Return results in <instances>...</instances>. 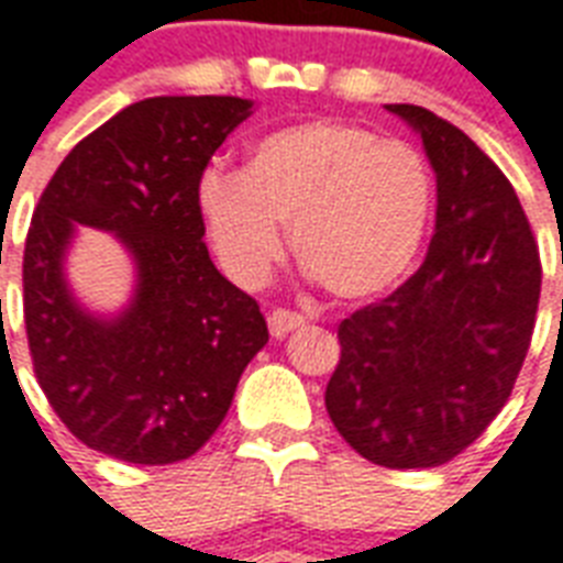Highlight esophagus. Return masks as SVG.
<instances>
[{"instance_id":"obj_1","label":"esophagus","mask_w":563,"mask_h":563,"mask_svg":"<svg viewBox=\"0 0 563 563\" xmlns=\"http://www.w3.org/2000/svg\"><path fill=\"white\" fill-rule=\"evenodd\" d=\"M303 316L300 312H291V310H274L272 316H268V330H272L274 339H283L289 336L291 330L303 328Z\"/></svg>"}]
</instances>
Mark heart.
<instances>
[{"mask_svg": "<svg viewBox=\"0 0 563 563\" xmlns=\"http://www.w3.org/2000/svg\"><path fill=\"white\" fill-rule=\"evenodd\" d=\"M200 214L221 263L260 286L291 247L333 298L363 300L393 289L422 247L434 177L405 141L339 120L277 129L251 147L242 174L209 170Z\"/></svg>", "mask_w": 563, "mask_h": 563, "instance_id": "obj_1", "label": "heart"}]
</instances>
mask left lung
I'll list each match as a JSON object with an SVG mask.
<instances>
[{
    "instance_id": "1",
    "label": "left lung",
    "mask_w": 563,
    "mask_h": 563,
    "mask_svg": "<svg viewBox=\"0 0 563 563\" xmlns=\"http://www.w3.org/2000/svg\"><path fill=\"white\" fill-rule=\"evenodd\" d=\"M386 109L422 135L437 233L410 280L339 324L324 405L366 461L428 470L508 401L538 316L540 253L514 186L466 132L422 106Z\"/></svg>"
}]
</instances>
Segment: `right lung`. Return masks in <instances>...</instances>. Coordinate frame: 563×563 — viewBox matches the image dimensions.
Listing matches in <instances>:
<instances>
[{"mask_svg":"<svg viewBox=\"0 0 563 563\" xmlns=\"http://www.w3.org/2000/svg\"><path fill=\"white\" fill-rule=\"evenodd\" d=\"M253 102L150 97L67 153L25 235L23 312L34 375L73 437L141 466L186 461L218 431L244 366L268 342L260 303L214 268L200 177ZM114 232L136 263L118 317L71 298L75 224Z\"/></svg>","mask_w":563,"mask_h":563,"instance_id":"add662e5","label":"right lung"}]
</instances>
